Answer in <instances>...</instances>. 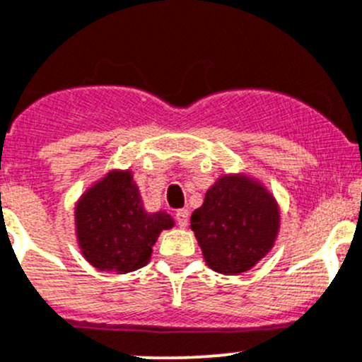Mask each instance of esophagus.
Returning <instances> with one entry per match:
<instances>
[{
	"label": "esophagus",
	"instance_id": "34e87169",
	"mask_svg": "<svg viewBox=\"0 0 362 362\" xmlns=\"http://www.w3.org/2000/svg\"><path fill=\"white\" fill-rule=\"evenodd\" d=\"M175 218H177L178 227L185 229V227H187V223H189V210H185V208H182V210H177V213H175Z\"/></svg>",
	"mask_w": 362,
	"mask_h": 362
}]
</instances>
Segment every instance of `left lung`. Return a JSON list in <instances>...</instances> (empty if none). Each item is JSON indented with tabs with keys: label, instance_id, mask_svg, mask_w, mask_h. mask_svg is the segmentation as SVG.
Here are the masks:
<instances>
[{
	"label": "left lung",
	"instance_id": "1",
	"mask_svg": "<svg viewBox=\"0 0 362 362\" xmlns=\"http://www.w3.org/2000/svg\"><path fill=\"white\" fill-rule=\"evenodd\" d=\"M191 229L215 272L238 276L271 251L279 230L272 194L248 177L223 175L194 210Z\"/></svg>",
	"mask_w": 362,
	"mask_h": 362
}]
</instances>
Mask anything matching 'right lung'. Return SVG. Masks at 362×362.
<instances>
[{
    "label": "right lung",
    "mask_w": 362,
    "mask_h": 362,
    "mask_svg": "<svg viewBox=\"0 0 362 362\" xmlns=\"http://www.w3.org/2000/svg\"><path fill=\"white\" fill-rule=\"evenodd\" d=\"M173 218L144 210L132 171H111L81 196L76 234L86 260L98 271L127 274L149 264L152 246Z\"/></svg>",
    "instance_id": "add662e5"
}]
</instances>
